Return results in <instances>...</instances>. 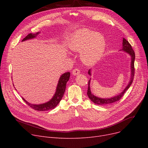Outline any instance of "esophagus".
I'll return each mask as SVG.
<instances>
[{
  "label": "esophagus",
  "instance_id": "1",
  "mask_svg": "<svg viewBox=\"0 0 148 148\" xmlns=\"http://www.w3.org/2000/svg\"><path fill=\"white\" fill-rule=\"evenodd\" d=\"M80 73V70L79 68H75L73 71V74L74 75H76L77 74H79Z\"/></svg>",
  "mask_w": 148,
  "mask_h": 148
}]
</instances>
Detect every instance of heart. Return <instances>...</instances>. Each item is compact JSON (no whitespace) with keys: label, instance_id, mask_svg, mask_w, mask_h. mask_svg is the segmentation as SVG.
<instances>
[{"label":"heart","instance_id":"b5f03b06","mask_svg":"<svg viewBox=\"0 0 148 148\" xmlns=\"http://www.w3.org/2000/svg\"><path fill=\"white\" fill-rule=\"evenodd\" d=\"M71 50L79 52L80 59L84 64L95 63L103 54L106 41L103 36L88 29H82L73 35L69 42Z\"/></svg>","mask_w":148,"mask_h":148}]
</instances>
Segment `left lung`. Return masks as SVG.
Returning a JSON list of instances; mask_svg holds the SVG:
<instances>
[{
  "mask_svg": "<svg viewBox=\"0 0 148 148\" xmlns=\"http://www.w3.org/2000/svg\"><path fill=\"white\" fill-rule=\"evenodd\" d=\"M123 49L122 50L128 53L130 56H131V80L128 84V86L126 87V88L123 90V92L120 94L119 95L115 96L114 97L110 98H100L98 97H97L94 96L90 90V80L88 82V92L87 94L89 99L98 105H107V104H110L112 103H113L114 102L118 101L120 100L121 98L123 96L124 94L126 92V91L128 89V88L130 87L132 83L133 82L134 80V71H135V68H134V60H135V53L133 50V48H132V46L129 43V42L126 40V39L123 38ZM88 74L90 75V70L88 71Z\"/></svg>",
  "mask_w": 148,
  "mask_h": 148,
  "instance_id": "obj_1",
  "label": "left lung"
}]
</instances>
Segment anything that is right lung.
Instances as JSON below:
<instances>
[{
    "label": "right lung",
    "instance_id": "obj_1",
    "mask_svg": "<svg viewBox=\"0 0 148 148\" xmlns=\"http://www.w3.org/2000/svg\"><path fill=\"white\" fill-rule=\"evenodd\" d=\"M38 34H39V32H37L36 34H29L24 39H23L22 41L29 40V39L34 38L36 36H37ZM69 77H70L69 72L65 73L60 76L58 84V86H57L56 92L55 93V94H54V97L52 98V99L50 101L47 103L42 104L35 105V104H32L29 103L23 98H22V99L25 101L26 103L28 106H29L31 108H33V109L35 110L47 111V110L53 109V108H55L57 106V105L59 103L60 101L62 99V97L64 96V92L65 91L66 83L69 79Z\"/></svg>",
    "mask_w": 148,
    "mask_h": 148
}]
</instances>
